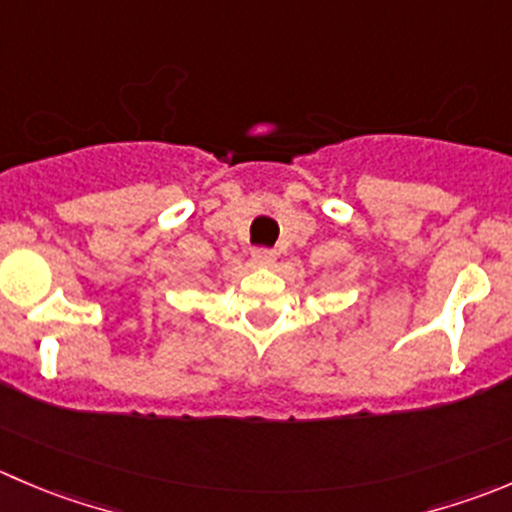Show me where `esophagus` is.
Returning a JSON list of instances; mask_svg holds the SVG:
<instances>
[{"mask_svg":"<svg viewBox=\"0 0 512 512\" xmlns=\"http://www.w3.org/2000/svg\"><path fill=\"white\" fill-rule=\"evenodd\" d=\"M277 257L275 250H267V247H257V250H252V260L257 262V265H272Z\"/></svg>","mask_w":512,"mask_h":512,"instance_id":"34e87169","label":"esophagus"}]
</instances>
